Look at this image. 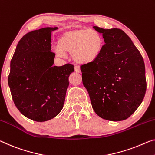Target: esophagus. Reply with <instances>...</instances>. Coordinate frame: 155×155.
<instances>
[{"mask_svg": "<svg viewBox=\"0 0 155 155\" xmlns=\"http://www.w3.org/2000/svg\"><path fill=\"white\" fill-rule=\"evenodd\" d=\"M74 70H75L76 72H77V73H80V72H81L80 68H78V67H77V66H75V67H74Z\"/></svg>", "mask_w": 155, "mask_h": 155, "instance_id": "esophagus-1", "label": "esophagus"}]
</instances>
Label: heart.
Instances as JSON below:
<instances>
[{
	"instance_id": "1",
	"label": "heart",
	"mask_w": 155,
	"mask_h": 155,
	"mask_svg": "<svg viewBox=\"0 0 155 155\" xmlns=\"http://www.w3.org/2000/svg\"><path fill=\"white\" fill-rule=\"evenodd\" d=\"M55 53L63 57L64 52L71 54V57L79 64L95 62L101 54L104 40L99 32L92 29L78 28L63 32L58 40Z\"/></svg>"
}]
</instances>
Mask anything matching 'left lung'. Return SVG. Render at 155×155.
I'll use <instances>...</instances> for the list:
<instances>
[{"label":"left lung","instance_id":"8db88e82","mask_svg":"<svg viewBox=\"0 0 155 155\" xmlns=\"http://www.w3.org/2000/svg\"><path fill=\"white\" fill-rule=\"evenodd\" d=\"M93 28L102 34L105 44L95 62L81 66L83 84L99 116L110 121L124 120L144 98L147 84L143 58L121 29Z\"/></svg>","mask_w":155,"mask_h":155}]
</instances>
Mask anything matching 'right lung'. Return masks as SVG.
Returning a JSON list of instances; mask_svg holds the SVG:
<instances>
[{
    "mask_svg": "<svg viewBox=\"0 0 155 155\" xmlns=\"http://www.w3.org/2000/svg\"><path fill=\"white\" fill-rule=\"evenodd\" d=\"M55 28L28 33L18 41L10 63L8 85L16 107L37 122L54 118L63 108L74 65L54 66L51 36Z\"/></svg>",
    "mask_w": 155,
    "mask_h": 155,
    "instance_id": "add662e5",
    "label": "right lung"
}]
</instances>
